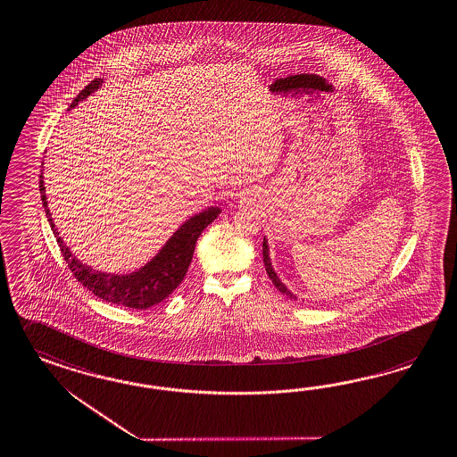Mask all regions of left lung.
<instances>
[{
    "mask_svg": "<svg viewBox=\"0 0 457 457\" xmlns=\"http://www.w3.org/2000/svg\"><path fill=\"white\" fill-rule=\"evenodd\" d=\"M263 263H265V270H267V273H269L270 280L271 283L278 288V292L283 293V295H288L290 298H296L295 295H293L283 283H281L280 278L277 277V273H275V270L271 267V260H270V252H269V242H267V238H263Z\"/></svg>",
    "mask_w": 457,
    "mask_h": 457,
    "instance_id": "left-lung-1",
    "label": "left lung"
}]
</instances>
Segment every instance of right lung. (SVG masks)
<instances>
[{"label": "right lung", "instance_id": "1", "mask_svg": "<svg viewBox=\"0 0 457 457\" xmlns=\"http://www.w3.org/2000/svg\"><path fill=\"white\" fill-rule=\"evenodd\" d=\"M101 86H103L101 78L89 82L71 103L70 109H74L87 96L96 93ZM39 192H41L43 207L46 212L47 222L51 225V230L56 237L61 253L66 260L72 275L76 277V280L81 281L82 287H86L89 292L94 293L104 302L136 308V310H145L154 304L161 303L176 290L187 273L197 238L204 232V228L211 225L222 212L219 207H209L200 213H195L177 228L174 235L159 250V253L151 258V262H147L144 267L132 273L116 275V273H105V271L91 269L89 265H84L71 253L70 248L59 237L58 228L53 222L51 212L47 207L43 172L39 176Z\"/></svg>", "mask_w": 457, "mask_h": 457}]
</instances>
